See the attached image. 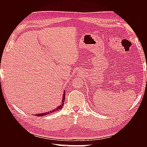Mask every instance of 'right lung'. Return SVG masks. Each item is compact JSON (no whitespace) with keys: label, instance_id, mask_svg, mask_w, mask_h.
Returning <instances> with one entry per match:
<instances>
[{"label":"right lung","instance_id":"1","mask_svg":"<svg viewBox=\"0 0 147 147\" xmlns=\"http://www.w3.org/2000/svg\"><path fill=\"white\" fill-rule=\"evenodd\" d=\"M65 91L64 92L63 98V100H62L61 105L57 107L56 109L53 110L52 111H50V112H45V113H40V114H36V115H35V116H37V117H42V116H44V115H47L48 114H50V113H51L54 112H56V111L59 110H61L62 108H63V106L64 105V102L65 101Z\"/></svg>","mask_w":147,"mask_h":147}]
</instances>
